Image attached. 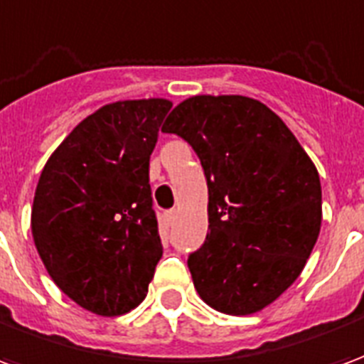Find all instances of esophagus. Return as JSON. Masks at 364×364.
Returning <instances> with one entry per match:
<instances>
[{
  "mask_svg": "<svg viewBox=\"0 0 364 364\" xmlns=\"http://www.w3.org/2000/svg\"><path fill=\"white\" fill-rule=\"evenodd\" d=\"M175 216H177V210H173V208H171V210H166V213H164V220H166L167 226H169V224H173Z\"/></svg>",
  "mask_w": 364,
  "mask_h": 364,
  "instance_id": "esophagus-1",
  "label": "esophagus"
}]
</instances>
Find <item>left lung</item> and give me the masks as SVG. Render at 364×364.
<instances>
[{"instance_id": "8db88e82", "label": "left lung", "mask_w": 364, "mask_h": 364, "mask_svg": "<svg viewBox=\"0 0 364 364\" xmlns=\"http://www.w3.org/2000/svg\"><path fill=\"white\" fill-rule=\"evenodd\" d=\"M164 132L193 146L208 185V234L187 259L195 289L218 312H259L296 281L318 240V169L289 127L250 97H191Z\"/></svg>"}]
</instances>
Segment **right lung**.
I'll list each match as a JSON object with an SVG mask.
<instances>
[{
	"label": "right lung",
	"instance_id": "1",
	"mask_svg": "<svg viewBox=\"0 0 364 364\" xmlns=\"http://www.w3.org/2000/svg\"><path fill=\"white\" fill-rule=\"evenodd\" d=\"M166 99L117 101L83 119L46 161L31 228L58 289L99 316L142 302L164 253L150 156Z\"/></svg>",
	"mask_w": 364,
	"mask_h": 364
}]
</instances>
